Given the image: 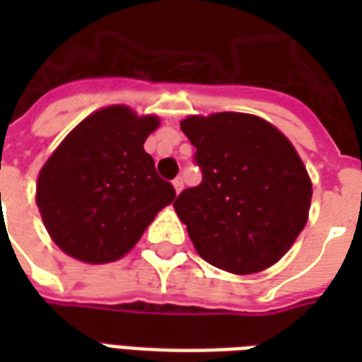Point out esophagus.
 Returning <instances> with one entry per match:
<instances>
[{
    "label": "esophagus",
    "instance_id": "esophagus-1",
    "mask_svg": "<svg viewBox=\"0 0 362 362\" xmlns=\"http://www.w3.org/2000/svg\"><path fill=\"white\" fill-rule=\"evenodd\" d=\"M173 186L174 189H176V194H180L182 188H184V180H182V176H176V178H174Z\"/></svg>",
    "mask_w": 362,
    "mask_h": 362
}]
</instances>
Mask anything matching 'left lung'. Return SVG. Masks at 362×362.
Masks as SVG:
<instances>
[{
    "label": "left lung",
    "mask_w": 362,
    "mask_h": 362,
    "mask_svg": "<svg viewBox=\"0 0 362 362\" xmlns=\"http://www.w3.org/2000/svg\"><path fill=\"white\" fill-rule=\"evenodd\" d=\"M180 127L204 178L176 197L174 209L197 254L236 275L279 262L306 225L312 199L295 147L269 122L240 112L188 116Z\"/></svg>",
    "instance_id": "obj_1"
}]
</instances>
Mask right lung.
Returning <instances> with one entry per match:
<instances>
[{
  "instance_id": "add662e5",
  "label": "right lung",
  "mask_w": 362,
  "mask_h": 362,
  "mask_svg": "<svg viewBox=\"0 0 362 362\" xmlns=\"http://www.w3.org/2000/svg\"><path fill=\"white\" fill-rule=\"evenodd\" d=\"M157 116L127 106L90 114L52 153L36 184V205L52 240L87 264L122 258L165 205L173 184L155 170L143 143Z\"/></svg>"
}]
</instances>
